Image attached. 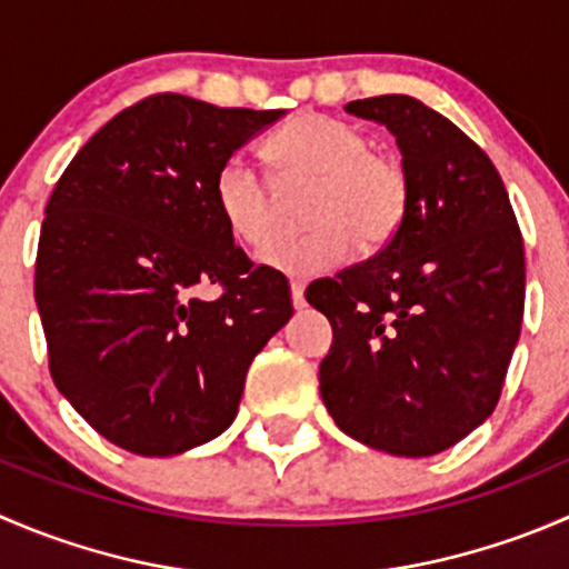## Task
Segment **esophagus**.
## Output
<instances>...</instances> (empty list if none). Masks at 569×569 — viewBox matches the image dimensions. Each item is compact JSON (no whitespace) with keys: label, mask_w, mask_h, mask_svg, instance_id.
Returning <instances> with one entry per match:
<instances>
[{"label":"esophagus","mask_w":569,"mask_h":569,"mask_svg":"<svg viewBox=\"0 0 569 569\" xmlns=\"http://www.w3.org/2000/svg\"><path fill=\"white\" fill-rule=\"evenodd\" d=\"M289 289H291V302H295L297 311L306 308V283H302V280H291Z\"/></svg>","instance_id":"34e87169"}]
</instances>
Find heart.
<instances>
[{
	"label": "heart",
	"mask_w": 569,
	"mask_h": 569,
	"mask_svg": "<svg viewBox=\"0 0 569 569\" xmlns=\"http://www.w3.org/2000/svg\"><path fill=\"white\" fill-rule=\"evenodd\" d=\"M280 189L313 183L302 237L274 239L261 252L263 267L291 278L327 272L358 248H386L407 211V176L396 159L371 151L369 137L343 120L319 112L291 118L267 142ZM211 200L226 231L239 244L261 250L278 228V194L244 157L220 164Z\"/></svg>",
	"instance_id": "b5f03b06"
}]
</instances>
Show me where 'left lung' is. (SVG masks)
I'll return each mask as SVG.
<instances>
[{"label": "left lung", "instance_id": "obj_1", "mask_svg": "<svg viewBox=\"0 0 569 569\" xmlns=\"http://www.w3.org/2000/svg\"><path fill=\"white\" fill-rule=\"evenodd\" d=\"M396 137L399 231L375 258L308 286L332 325L319 391L341 432L432 457L490 418L520 338L523 239L487 153L412 96L347 104Z\"/></svg>", "mask_w": 569, "mask_h": 569}]
</instances>
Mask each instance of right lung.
I'll return each instance as SVG.
<instances>
[{
  "mask_svg": "<svg viewBox=\"0 0 569 569\" xmlns=\"http://www.w3.org/2000/svg\"><path fill=\"white\" fill-rule=\"evenodd\" d=\"M283 114L151 96L101 126L51 192L36 263L51 380L131 455L226 432L252 358L295 313L283 274L252 267L211 200L220 164ZM209 284L223 295L200 301Z\"/></svg>",
  "mask_w": 569,
  "mask_h": 569,
  "instance_id": "obj_1",
  "label": "right lung"
}]
</instances>
